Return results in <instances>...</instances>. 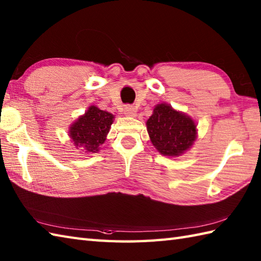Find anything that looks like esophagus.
<instances>
[{
	"instance_id": "1",
	"label": "esophagus",
	"mask_w": 261,
	"mask_h": 261,
	"mask_svg": "<svg viewBox=\"0 0 261 261\" xmlns=\"http://www.w3.org/2000/svg\"><path fill=\"white\" fill-rule=\"evenodd\" d=\"M123 111H124V114H126V115H135L136 114V108L132 107V105H125Z\"/></svg>"
}]
</instances>
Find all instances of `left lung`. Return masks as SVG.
<instances>
[{"label": "left lung", "mask_w": 261, "mask_h": 261, "mask_svg": "<svg viewBox=\"0 0 261 261\" xmlns=\"http://www.w3.org/2000/svg\"><path fill=\"white\" fill-rule=\"evenodd\" d=\"M147 130L152 145L164 156H179L196 139L194 121L165 103L153 109L147 121Z\"/></svg>", "instance_id": "1"}]
</instances>
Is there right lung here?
<instances>
[{
  "mask_svg": "<svg viewBox=\"0 0 261 261\" xmlns=\"http://www.w3.org/2000/svg\"><path fill=\"white\" fill-rule=\"evenodd\" d=\"M113 114L98 108L90 107L85 114L71 124L69 136L77 149L96 152L103 145L113 122Z\"/></svg>",
  "mask_w": 261,
  "mask_h": 261,
  "instance_id": "right-lung-1",
  "label": "right lung"
}]
</instances>
